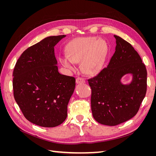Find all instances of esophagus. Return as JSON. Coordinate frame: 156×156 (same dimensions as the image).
I'll list each match as a JSON object with an SVG mask.
<instances>
[{
    "instance_id": "34e87169",
    "label": "esophagus",
    "mask_w": 156,
    "mask_h": 156,
    "mask_svg": "<svg viewBox=\"0 0 156 156\" xmlns=\"http://www.w3.org/2000/svg\"><path fill=\"white\" fill-rule=\"evenodd\" d=\"M76 83L77 84H81V83H85V80H84V78H82V77H77L76 79Z\"/></svg>"
}]
</instances>
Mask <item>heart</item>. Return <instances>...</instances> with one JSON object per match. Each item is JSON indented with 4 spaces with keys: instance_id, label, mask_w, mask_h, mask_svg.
<instances>
[{
    "instance_id": "b5f03b06",
    "label": "heart",
    "mask_w": 156,
    "mask_h": 156,
    "mask_svg": "<svg viewBox=\"0 0 156 156\" xmlns=\"http://www.w3.org/2000/svg\"><path fill=\"white\" fill-rule=\"evenodd\" d=\"M68 56L59 57L60 63L70 71L76 69L75 63L81 62L83 71L88 75L98 73L104 63L107 45L95 37H79L72 41L66 49Z\"/></svg>"
}]
</instances>
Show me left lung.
Masks as SVG:
<instances>
[{
    "label": "left lung",
    "instance_id": "1",
    "mask_svg": "<svg viewBox=\"0 0 156 156\" xmlns=\"http://www.w3.org/2000/svg\"><path fill=\"white\" fill-rule=\"evenodd\" d=\"M114 36L115 52L107 67L88 79L94 119L111 126L129 120L137 113L147 88V72L140 56L129 43ZM127 73L133 78L129 84L123 85L121 79Z\"/></svg>",
    "mask_w": 156,
    "mask_h": 156
}]
</instances>
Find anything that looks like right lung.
I'll return each instance as SVG.
<instances>
[{
    "mask_svg": "<svg viewBox=\"0 0 156 156\" xmlns=\"http://www.w3.org/2000/svg\"><path fill=\"white\" fill-rule=\"evenodd\" d=\"M65 36H49L30 47L14 67V98L24 116L37 126L56 127L68 115L75 79L58 72L54 49Z\"/></svg>",
    "mask_w": 156,
    "mask_h": 156,
    "instance_id": "obj_1",
    "label": "right lung"
}]
</instances>
